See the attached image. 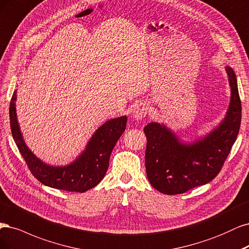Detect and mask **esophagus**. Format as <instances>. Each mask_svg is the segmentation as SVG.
I'll return each mask as SVG.
<instances>
[{
  "instance_id": "esophagus-1",
  "label": "esophagus",
  "mask_w": 249,
  "mask_h": 249,
  "mask_svg": "<svg viewBox=\"0 0 249 249\" xmlns=\"http://www.w3.org/2000/svg\"><path fill=\"white\" fill-rule=\"evenodd\" d=\"M148 113V107L145 103H139L132 109V116L135 120H142Z\"/></svg>"
}]
</instances>
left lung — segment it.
I'll list each match as a JSON object with an SVG mask.
<instances>
[{"instance_id": "8db88e82", "label": "left lung", "mask_w": 249, "mask_h": 249, "mask_svg": "<svg viewBox=\"0 0 249 249\" xmlns=\"http://www.w3.org/2000/svg\"><path fill=\"white\" fill-rule=\"evenodd\" d=\"M231 102L227 116L213 131L191 143H183L172 130L149 123L146 172L149 182L164 195L184 194L209 183L217 176L237 139L241 124V100L234 70L227 66Z\"/></svg>"}]
</instances>
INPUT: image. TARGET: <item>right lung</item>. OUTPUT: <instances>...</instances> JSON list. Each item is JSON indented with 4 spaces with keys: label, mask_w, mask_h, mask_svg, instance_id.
<instances>
[{
    "label": "right lung",
    "mask_w": 249,
    "mask_h": 249,
    "mask_svg": "<svg viewBox=\"0 0 249 249\" xmlns=\"http://www.w3.org/2000/svg\"><path fill=\"white\" fill-rule=\"evenodd\" d=\"M15 101L17 91L12 95L9 107L11 132L21 156L34 177L49 187L81 194L97 185L107 174L109 156L125 130L127 117L111 119L101 125L92 135L86 150L73 162L65 166H53L41 161L27 147L18 122Z\"/></svg>",
    "instance_id": "add662e5"
}]
</instances>
